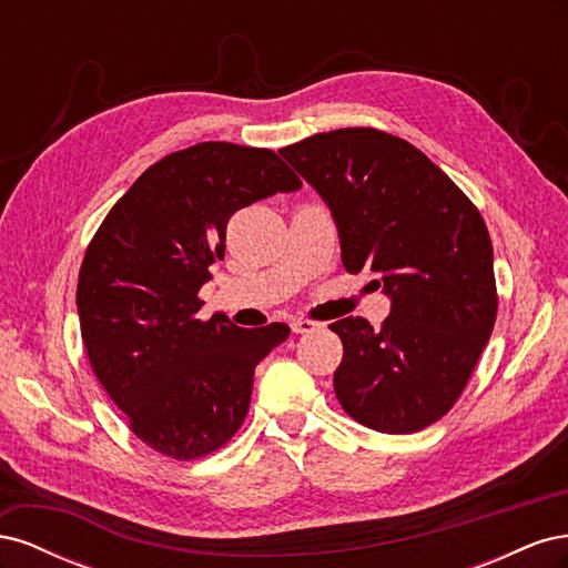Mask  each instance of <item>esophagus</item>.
Listing matches in <instances>:
<instances>
[{
    "mask_svg": "<svg viewBox=\"0 0 568 568\" xmlns=\"http://www.w3.org/2000/svg\"><path fill=\"white\" fill-rule=\"evenodd\" d=\"M315 326L317 324L313 320H303V317L291 320V332H294V334H307V332H313Z\"/></svg>",
    "mask_w": 568,
    "mask_h": 568,
    "instance_id": "esophagus-1",
    "label": "esophagus"
}]
</instances>
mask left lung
Wrapping results in <instances>:
<instances>
[{"label":"left lung","instance_id":"left-lung-1","mask_svg":"<svg viewBox=\"0 0 568 568\" xmlns=\"http://www.w3.org/2000/svg\"><path fill=\"white\" fill-rule=\"evenodd\" d=\"M282 156L332 209L343 267L390 296L382 329L329 324L343 343L334 390L355 422L415 434L450 412L497 317L493 244L471 199L400 136L341 128Z\"/></svg>","mask_w":568,"mask_h":568}]
</instances>
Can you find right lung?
<instances>
[{"mask_svg":"<svg viewBox=\"0 0 568 568\" xmlns=\"http://www.w3.org/2000/svg\"><path fill=\"white\" fill-rule=\"evenodd\" d=\"M303 182L270 149L201 142L146 168L84 251L78 315L92 372L130 432L173 459L205 457L242 428L261 359L288 336L199 320L230 217Z\"/></svg>","mask_w":568,"mask_h":568,"instance_id":"1","label":"right lung"}]
</instances>
